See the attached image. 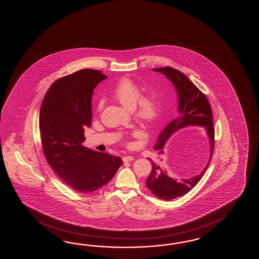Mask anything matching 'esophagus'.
<instances>
[{"mask_svg":"<svg viewBox=\"0 0 259 259\" xmlns=\"http://www.w3.org/2000/svg\"><path fill=\"white\" fill-rule=\"evenodd\" d=\"M122 159H123L124 162H131V161H132L134 158H133V156H132V155H126V156H123Z\"/></svg>","mask_w":259,"mask_h":259,"instance_id":"34e87169","label":"esophagus"}]
</instances>
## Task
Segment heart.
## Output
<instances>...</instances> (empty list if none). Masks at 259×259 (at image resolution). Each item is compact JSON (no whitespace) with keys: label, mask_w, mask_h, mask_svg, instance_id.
Returning <instances> with one entry per match:
<instances>
[{"label":"heart","mask_w":259,"mask_h":259,"mask_svg":"<svg viewBox=\"0 0 259 259\" xmlns=\"http://www.w3.org/2000/svg\"><path fill=\"white\" fill-rule=\"evenodd\" d=\"M141 95V88L130 78H122L117 83L113 94L114 98L127 110H133L136 107V116L140 120L145 123H152L159 115V102L153 95L142 97Z\"/></svg>","instance_id":"1"}]
</instances>
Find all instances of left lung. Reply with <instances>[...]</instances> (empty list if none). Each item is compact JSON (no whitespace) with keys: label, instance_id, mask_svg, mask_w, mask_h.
<instances>
[{"label":"left lung","instance_id":"left-lung-1","mask_svg":"<svg viewBox=\"0 0 259 259\" xmlns=\"http://www.w3.org/2000/svg\"><path fill=\"white\" fill-rule=\"evenodd\" d=\"M170 80L178 94V115L175 119L164 128L158 137L154 149L158 154H164V146L168 139L183 127L198 126L204 127L210 142V150L206 164L201 172L190 179L178 180L168 176L161 165L162 159L148 158L152 165L150 176L146 180V186L156 197L165 201L182 196L189 193L204 176L213 155L215 145V130L213 127V116L208 100L200 90L183 73L170 66L154 68Z\"/></svg>","mask_w":259,"mask_h":259}]
</instances>
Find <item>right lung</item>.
I'll return each mask as SVG.
<instances>
[{"instance_id":"1","label":"right lung","mask_w":259,"mask_h":259,"mask_svg":"<svg viewBox=\"0 0 259 259\" xmlns=\"http://www.w3.org/2000/svg\"><path fill=\"white\" fill-rule=\"evenodd\" d=\"M107 77L81 69L51 85L39 111L45 158L63 182L78 193H92L110 182L123 161L82 145L91 127L94 90Z\"/></svg>"}]
</instances>
